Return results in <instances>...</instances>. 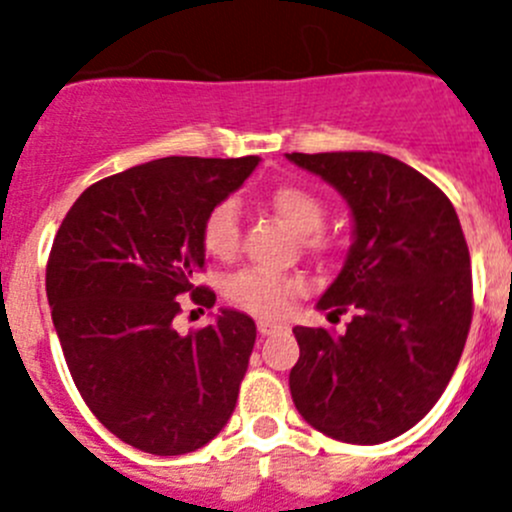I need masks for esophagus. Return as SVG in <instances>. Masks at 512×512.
Instances as JSON below:
<instances>
[{"label": "esophagus", "mask_w": 512, "mask_h": 512, "mask_svg": "<svg viewBox=\"0 0 512 512\" xmlns=\"http://www.w3.org/2000/svg\"><path fill=\"white\" fill-rule=\"evenodd\" d=\"M283 328H286V325L278 323V320H258V333H261V335L281 333Z\"/></svg>", "instance_id": "34e87169"}]
</instances>
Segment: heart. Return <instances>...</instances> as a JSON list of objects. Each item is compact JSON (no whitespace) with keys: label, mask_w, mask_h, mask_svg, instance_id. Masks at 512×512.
I'll use <instances>...</instances> for the list:
<instances>
[{"label":"heart","mask_w":512,"mask_h":512,"mask_svg":"<svg viewBox=\"0 0 512 512\" xmlns=\"http://www.w3.org/2000/svg\"><path fill=\"white\" fill-rule=\"evenodd\" d=\"M268 207L278 214V219L286 221L295 234L303 236V244L310 251L320 254V251L333 249V239L320 231L325 224V202L315 192L300 184H278L268 192L266 197ZM241 236V214L239 204L234 199H224L219 202L212 212L207 214L202 226V241L204 249L217 258H229L239 249ZM300 291V283L295 278H283L276 273L258 271L249 268L241 271L226 283V295L234 300L239 308L251 310V313L261 315H276L286 308L288 298Z\"/></svg>","instance_id":"b5f03b06"}]
</instances>
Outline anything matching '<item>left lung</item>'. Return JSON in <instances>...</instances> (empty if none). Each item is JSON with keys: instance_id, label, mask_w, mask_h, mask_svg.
<instances>
[{"instance_id": "1", "label": "left lung", "mask_w": 512, "mask_h": 512, "mask_svg": "<svg viewBox=\"0 0 512 512\" xmlns=\"http://www.w3.org/2000/svg\"><path fill=\"white\" fill-rule=\"evenodd\" d=\"M286 157L350 207L352 246L318 308L355 313L342 335L295 325L293 404L330 439L382 444L429 414L461 360L473 315L461 221L434 182L382 152Z\"/></svg>"}]
</instances>
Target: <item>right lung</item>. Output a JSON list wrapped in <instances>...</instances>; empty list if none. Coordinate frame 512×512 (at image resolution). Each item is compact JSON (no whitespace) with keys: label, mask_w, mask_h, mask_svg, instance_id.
Masks as SVG:
<instances>
[{"label":"right lung","mask_w":512,"mask_h":512,"mask_svg":"<svg viewBox=\"0 0 512 512\" xmlns=\"http://www.w3.org/2000/svg\"><path fill=\"white\" fill-rule=\"evenodd\" d=\"M258 157H162L91 184L51 246L46 295L73 382L110 434L155 456L202 449L234 414L256 342L246 313L179 335L177 298L194 286L202 226Z\"/></svg>","instance_id":"obj_1"}]
</instances>
